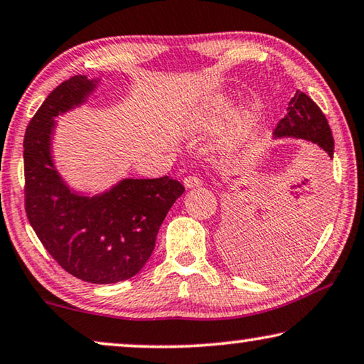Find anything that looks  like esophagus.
<instances>
[{
    "label": "esophagus",
    "mask_w": 364,
    "mask_h": 364,
    "mask_svg": "<svg viewBox=\"0 0 364 364\" xmlns=\"http://www.w3.org/2000/svg\"><path fill=\"white\" fill-rule=\"evenodd\" d=\"M203 184V181L199 180L198 176H186L184 178V186L186 188H198V186H201Z\"/></svg>",
    "instance_id": "obj_1"
}]
</instances>
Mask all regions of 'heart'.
<instances>
[{
	"mask_svg": "<svg viewBox=\"0 0 364 364\" xmlns=\"http://www.w3.org/2000/svg\"><path fill=\"white\" fill-rule=\"evenodd\" d=\"M228 110V102L224 99H219L213 102L211 105L203 107L194 112V114L189 117L186 122V129L193 133H204L213 130L214 127L219 124L221 117L226 114ZM245 124H247V117H245L244 112H239V114L234 115V120L226 135L223 136L221 140V148L223 150H231L237 143L242 140Z\"/></svg>",
	"mask_w": 364,
	"mask_h": 364,
	"instance_id": "heart-1",
	"label": "heart"
}]
</instances>
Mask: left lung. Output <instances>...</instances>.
Segmentation results:
<instances>
[{
  "mask_svg": "<svg viewBox=\"0 0 364 364\" xmlns=\"http://www.w3.org/2000/svg\"><path fill=\"white\" fill-rule=\"evenodd\" d=\"M274 136H294L301 138V140L314 141L320 148H323L330 158H333L335 143L328 120H326L323 112L320 110V107L309 95L300 90H296V94L291 97L289 109H287V115L275 127ZM306 181L309 180L294 184L291 186L294 191H290V196H294L295 199L301 196L304 194V188L309 186ZM265 218H267V209H262L255 203L252 208H249L247 214H244L242 224H239L232 232L231 244H229V255H231V260L240 272L255 275L267 274V270H270V265H275L274 259L279 260V253L281 255L289 254L291 252V249H289L291 247V244L299 245V240H295L299 237L291 239L290 235V240H287V242L285 240L284 242L280 240V244L275 242L279 247V250L277 247L272 249L274 245H270V242H260L257 235H254L255 232L252 229L264 224ZM285 250H287V253L284 252ZM275 252L278 254L275 255Z\"/></svg>",
  "mask_w": 364,
  "mask_h": 364,
  "instance_id": "1",
  "label": "left lung"
}]
</instances>
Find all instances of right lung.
<instances>
[{
    "instance_id": "1",
    "label": "right lung",
    "mask_w": 364,
    "mask_h": 364,
    "mask_svg": "<svg viewBox=\"0 0 364 364\" xmlns=\"http://www.w3.org/2000/svg\"><path fill=\"white\" fill-rule=\"evenodd\" d=\"M97 80L74 75L48 95L24 135V206L46 250L74 277L115 284L140 272L184 186L170 176L120 181L99 196L74 193L50 155L54 117L84 104Z\"/></svg>"
}]
</instances>
